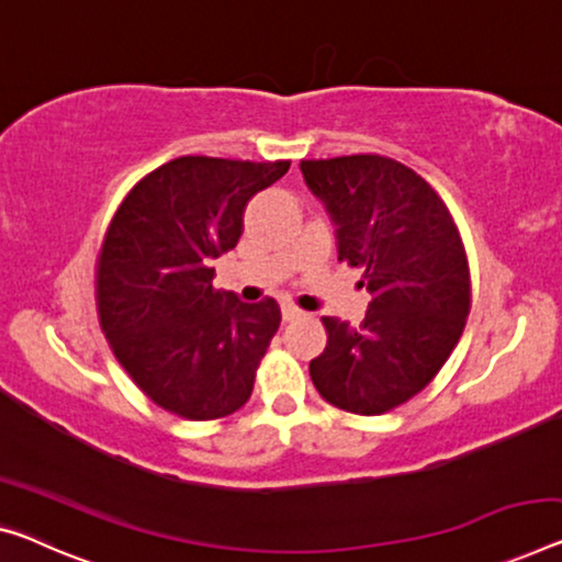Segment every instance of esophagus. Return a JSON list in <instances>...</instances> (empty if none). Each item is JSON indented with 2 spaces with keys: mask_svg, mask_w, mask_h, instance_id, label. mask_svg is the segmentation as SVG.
<instances>
[{
  "mask_svg": "<svg viewBox=\"0 0 562 562\" xmlns=\"http://www.w3.org/2000/svg\"><path fill=\"white\" fill-rule=\"evenodd\" d=\"M301 314H304V311H301L299 306H293V304H283V306H281L283 322H293V318H299Z\"/></svg>",
  "mask_w": 562,
  "mask_h": 562,
  "instance_id": "esophagus-1",
  "label": "esophagus"
}]
</instances>
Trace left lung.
<instances>
[{
    "instance_id": "1",
    "label": "left lung",
    "mask_w": 562,
    "mask_h": 562,
    "mask_svg": "<svg viewBox=\"0 0 562 562\" xmlns=\"http://www.w3.org/2000/svg\"><path fill=\"white\" fill-rule=\"evenodd\" d=\"M329 211L339 261L361 269L364 322L322 316L326 349L311 382L344 412L384 414L409 402L450 359L470 314V263L457 223L425 178L384 155L301 160Z\"/></svg>"
}]
</instances>
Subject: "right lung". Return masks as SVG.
Wrapping results in <instances>:
<instances>
[{
	"instance_id": "obj_1",
	"label": "right lung",
	"mask_w": 562,
	"mask_h": 562,
	"mask_svg": "<svg viewBox=\"0 0 562 562\" xmlns=\"http://www.w3.org/2000/svg\"><path fill=\"white\" fill-rule=\"evenodd\" d=\"M291 160L183 155L137 180L112 215L94 269L100 326L150 402L209 422L244 407L279 331L273 299L213 289V258L236 248L251 198Z\"/></svg>"
}]
</instances>
